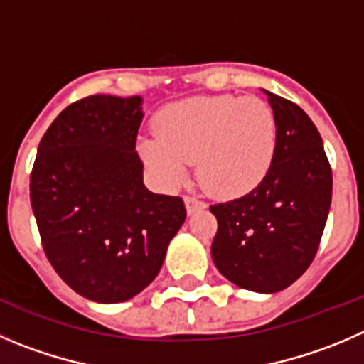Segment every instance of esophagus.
Returning <instances> with one entry per match:
<instances>
[{
	"mask_svg": "<svg viewBox=\"0 0 364 364\" xmlns=\"http://www.w3.org/2000/svg\"><path fill=\"white\" fill-rule=\"evenodd\" d=\"M184 203H186V209H188V214H193V213H196V210L205 209V202L195 198V196H186Z\"/></svg>",
	"mask_w": 364,
	"mask_h": 364,
	"instance_id": "1",
	"label": "esophagus"
}]
</instances>
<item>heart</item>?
<instances>
[{
  "instance_id": "obj_1",
  "label": "heart",
  "mask_w": 364,
  "mask_h": 364,
  "mask_svg": "<svg viewBox=\"0 0 364 364\" xmlns=\"http://www.w3.org/2000/svg\"><path fill=\"white\" fill-rule=\"evenodd\" d=\"M154 127L157 137L141 141L139 151L166 186L182 184L196 162L210 195L237 198L261 184L275 157V112L255 96L182 100L164 107Z\"/></svg>"
}]
</instances>
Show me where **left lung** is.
<instances>
[{
    "label": "left lung",
    "mask_w": 364,
    "mask_h": 364,
    "mask_svg": "<svg viewBox=\"0 0 364 364\" xmlns=\"http://www.w3.org/2000/svg\"><path fill=\"white\" fill-rule=\"evenodd\" d=\"M277 119L273 164L241 198L210 205L218 220L210 255L243 289L277 293L316 255L332 198V171L320 132L296 103L264 91Z\"/></svg>",
    "instance_id": "1"
}]
</instances>
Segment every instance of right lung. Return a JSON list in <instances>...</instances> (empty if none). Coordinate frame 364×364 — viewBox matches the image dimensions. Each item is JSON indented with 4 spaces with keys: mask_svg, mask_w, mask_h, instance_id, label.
<instances>
[{
    "mask_svg": "<svg viewBox=\"0 0 364 364\" xmlns=\"http://www.w3.org/2000/svg\"><path fill=\"white\" fill-rule=\"evenodd\" d=\"M143 98L95 95L43 136L30 202L48 261L78 295L117 304L157 277L186 221L182 198L155 195L136 151Z\"/></svg>",
    "mask_w": 364,
    "mask_h": 364,
    "instance_id": "obj_1",
    "label": "right lung"
}]
</instances>
